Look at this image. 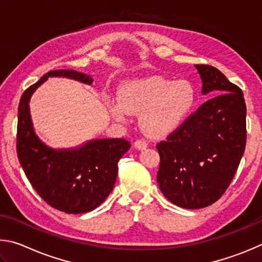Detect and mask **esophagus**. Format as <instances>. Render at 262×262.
<instances>
[{
	"label": "esophagus",
	"mask_w": 262,
	"mask_h": 262,
	"mask_svg": "<svg viewBox=\"0 0 262 262\" xmlns=\"http://www.w3.org/2000/svg\"><path fill=\"white\" fill-rule=\"evenodd\" d=\"M135 147L139 150H144L148 147V144L145 140H137L135 143Z\"/></svg>",
	"instance_id": "esophagus-1"
}]
</instances>
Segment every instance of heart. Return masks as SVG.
Instances as JSON below:
<instances>
[{
  "label": "heart",
  "instance_id": "obj_1",
  "mask_svg": "<svg viewBox=\"0 0 262 262\" xmlns=\"http://www.w3.org/2000/svg\"><path fill=\"white\" fill-rule=\"evenodd\" d=\"M194 102L195 89L191 81L149 76L122 84L118 99L109 100L107 109L118 122L126 121L130 113H139L145 134L162 137L172 134L185 122Z\"/></svg>",
  "mask_w": 262,
  "mask_h": 262
}]
</instances>
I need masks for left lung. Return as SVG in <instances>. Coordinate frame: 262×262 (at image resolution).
<instances>
[{
	"mask_svg": "<svg viewBox=\"0 0 262 262\" xmlns=\"http://www.w3.org/2000/svg\"><path fill=\"white\" fill-rule=\"evenodd\" d=\"M204 95L212 93L160 143L158 184L180 207L199 209L221 198L239 166L246 144V105L239 87L210 66H195Z\"/></svg>",
	"mask_w": 262,
	"mask_h": 262,
	"instance_id": "1",
	"label": "left lung"
}]
</instances>
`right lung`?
Segmentation results:
<instances>
[{"label": "right lung", "instance_id": "add662e5", "mask_svg": "<svg viewBox=\"0 0 262 262\" xmlns=\"http://www.w3.org/2000/svg\"><path fill=\"white\" fill-rule=\"evenodd\" d=\"M52 77L91 85L93 78L75 70L49 71L29 87L18 107L17 154L27 180L46 203L68 214L95 209L113 191L117 163L130 141L122 138L91 139L71 148H53L35 134L30 102L34 92Z\"/></svg>", "mask_w": 262, "mask_h": 262}]
</instances>
